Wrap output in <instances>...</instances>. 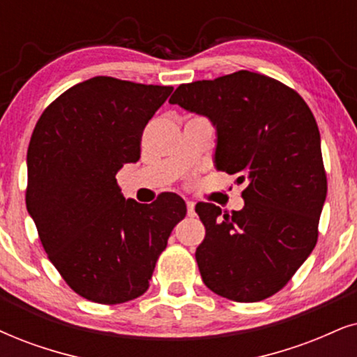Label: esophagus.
<instances>
[{
	"mask_svg": "<svg viewBox=\"0 0 357 357\" xmlns=\"http://www.w3.org/2000/svg\"><path fill=\"white\" fill-rule=\"evenodd\" d=\"M186 206H188V215L189 218H194V215H196V211H194V202L188 201Z\"/></svg>",
	"mask_w": 357,
	"mask_h": 357,
	"instance_id": "34e87169",
	"label": "esophagus"
}]
</instances>
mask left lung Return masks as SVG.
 Listing matches in <instances>:
<instances>
[{
  "instance_id": "1",
  "label": "left lung",
  "mask_w": 357,
  "mask_h": 357,
  "mask_svg": "<svg viewBox=\"0 0 357 357\" xmlns=\"http://www.w3.org/2000/svg\"><path fill=\"white\" fill-rule=\"evenodd\" d=\"M169 103L207 116L218 130L215 169L249 183L242 211L196 204L206 227L196 249L202 282L232 301L268 298L318 241L328 183L317 120L300 93L249 70L181 84Z\"/></svg>"
}]
</instances>
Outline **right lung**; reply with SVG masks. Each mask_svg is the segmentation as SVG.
Masks as SVG:
<instances>
[{
    "label": "right lung",
    "mask_w": 357,
    "mask_h": 357,
    "mask_svg": "<svg viewBox=\"0 0 357 357\" xmlns=\"http://www.w3.org/2000/svg\"><path fill=\"white\" fill-rule=\"evenodd\" d=\"M171 92L98 75L66 90L34 126L26 207L49 260L85 300L116 305L143 295L186 215L173 192L139 204L116 183L123 165L139 160L143 130Z\"/></svg>",
    "instance_id": "1"
}]
</instances>
